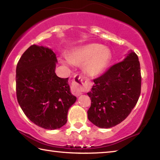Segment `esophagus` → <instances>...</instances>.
<instances>
[{
  "label": "esophagus",
  "mask_w": 160,
  "mask_h": 160,
  "mask_svg": "<svg viewBox=\"0 0 160 160\" xmlns=\"http://www.w3.org/2000/svg\"><path fill=\"white\" fill-rule=\"evenodd\" d=\"M73 84L72 86V92L75 96H80L82 94L81 89L82 88L84 85V79L81 75H76L75 76Z\"/></svg>",
  "instance_id": "1"
}]
</instances>
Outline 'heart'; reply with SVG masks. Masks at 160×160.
<instances>
[{"instance_id": "1", "label": "heart", "mask_w": 160, "mask_h": 160, "mask_svg": "<svg viewBox=\"0 0 160 160\" xmlns=\"http://www.w3.org/2000/svg\"><path fill=\"white\" fill-rule=\"evenodd\" d=\"M112 57L109 48L102 44L92 43L75 48L69 57L63 56L61 61L66 66L83 64L85 73L90 77L101 75L107 68Z\"/></svg>"}]
</instances>
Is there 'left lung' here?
Masks as SVG:
<instances>
[{"label":"left lung","instance_id":"obj_1","mask_svg":"<svg viewBox=\"0 0 160 160\" xmlns=\"http://www.w3.org/2000/svg\"><path fill=\"white\" fill-rule=\"evenodd\" d=\"M94 82L88 92L92 102L88 119L101 128L118 125L130 114L140 94L141 75L136 53L129 51L122 61L113 65Z\"/></svg>","mask_w":160,"mask_h":160}]
</instances>
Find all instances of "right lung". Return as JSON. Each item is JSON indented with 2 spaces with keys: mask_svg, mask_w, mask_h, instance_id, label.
Returning <instances> with one entry per match:
<instances>
[{
  "mask_svg": "<svg viewBox=\"0 0 160 160\" xmlns=\"http://www.w3.org/2000/svg\"><path fill=\"white\" fill-rule=\"evenodd\" d=\"M57 63L51 48L32 45L16 68V91L21 109L32 123L48 130L66 123L68 109L77 99L70 92L68 78L56 75Z\"/></svg>",
  "mask_w": 160,
  "mask_h": 160,
  "instance_id": "right-lung-1",
  "label": "right lung"
}]
</instances>
